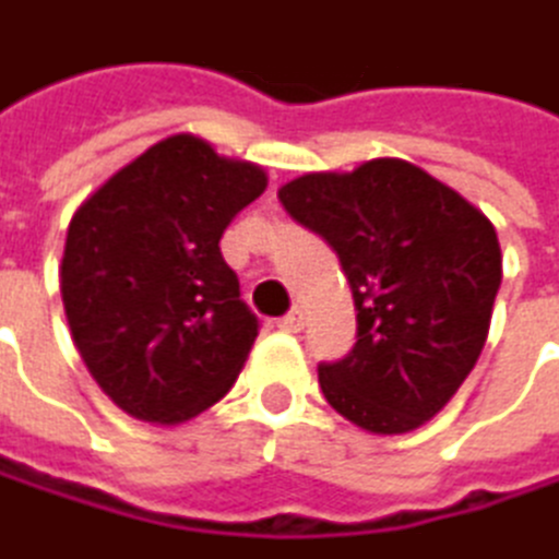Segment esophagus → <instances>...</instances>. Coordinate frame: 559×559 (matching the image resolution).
Wrapping results in <instances>:
<instances>
[{"instance_id":"obj_1","label":"esophagus","mask_w":559,"mask_h":559,"mask_svg":"<svg viewBox=\"0 0 559 559\" xmlns=\"http://www.w3.org/2000/svg\"><path fill=\"white\" fill-rule=\"evenodd\" d=\"M276 324H280V331L299 334V331H302V324H306V318H302V312H299V309H293L289 314H283V318L276 321Z\"/></svg>"}]
</instances>
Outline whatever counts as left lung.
Returning <instances> with one entry per match:
<instances>
[{"label": "left lung", "instance_id": "left-lung-1", "mask_svg": "<svg viewBox=\"0 0 559 559\" xmlns=\"http://www.w3.org/2000/svg\"><path fill=\"white\" fill-rule=\"evenodd\" d=\"M280 202L337 253L354 293V350L318 364L328 405L373 435L415 431L451 402L486 344L502 283L492 222L395 157L299 176Z\"/></svg>", "mask_w": 559, "mask_h": 559}]
</instances>
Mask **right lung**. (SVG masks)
Returning a JSON list of instances; mask_svg holds the SVG:
<instances>
[{
  "label": "right lung",
  "instance_id": "1",
  "mask_svg": "<svg viewBox=\"0 0 559 559\" xmlns=\"http://www.w3.org/2000/svg\"><path fill=\"white\" fill-rule=\"evenodd\" d=\"M263 189L257 164L174 134L76 209L63 309L93 380L128 415L176 425L238 380L260 321L218 241Z\"/></svg>",
  "mask_w": 559,
  "mask_h": 559
}]
</instances>
